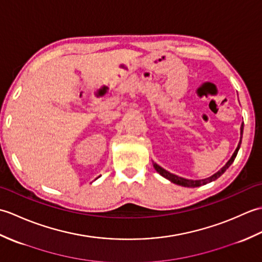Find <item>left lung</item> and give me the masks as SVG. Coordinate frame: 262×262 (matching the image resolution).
<instances>
[{
    "mask_svg": "<svg viewBox=\"0 0 262 262\" xmlns=\"http://www.w3.org/2000/svg\"><path fill=\"white\" fill-rule=\"evenodd\" d=\"M242 134H243V124L241 125V137H240V142H238V145H237L236 149L234 151V153H233L232 158H231L229 161H227V163H226L220 171H217L215 174H213V176L209 177V178H206V179H202V180H189V179H185V178L178 177V176H176V174H173V173H170L169 171H166V170H164L163 168H161V166H160L159 164H157V163H153V166H154V169L157 170V172H159V173H160L161 176L164 177L165 179L170 180L171 182L176 183V185H179V186H182V187H188V188L200 187V186H203V185H206V183H209V182H211V181L216 180L217 178H220L222 174L224 173V172L226 171V169H229V166L233 163V161L235 160L236 154H237V152H238V148H240V146H241Z\"/></svg>",
    "mask_w": 262,
    "mask_h": 262,
    "instance_id": "obj_1",
    "label": "left lung"
}]
</instances>
